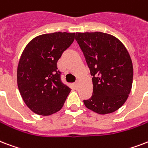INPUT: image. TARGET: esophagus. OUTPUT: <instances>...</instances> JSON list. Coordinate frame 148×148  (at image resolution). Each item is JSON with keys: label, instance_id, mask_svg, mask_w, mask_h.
Returning <instances> with one entry per match:
<instances>
[{"label": "esophagus", "instance_id": "34e87169", "mask_svg": "<svg viewBox=\"0 0 148 148\" xmlns=\"http://www.w3.org/2000/svg\"><path fill=\"white\" fill-rule=\"evenodd\" d=\"M74 86L75 88H78V82H77L76 83H74Z\"/></svg>", "mask_w": 148, "mask_h": 148}]
</instances>
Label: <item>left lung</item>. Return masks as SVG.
Returning <instances> with one entry per match:
<instances>
[{"instance_id": "obj_1", "label": "left lung", "mask_w": 148, "mask_h": 148, "mask_svg": "<svg viewBox=\"0 0 148 148\" xmlns=\"http://www.w3.org/2000/svg\"><path fill=\"white\" fill-rule=\"evenodd\" d=\"M93 84L84 106L101 115L116 111L126 102L133 84L134 68L127 48L116 37L101 32H76Z\"/></svg>"}]
</instances>
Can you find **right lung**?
<instances>
[{"label":"right lung","mask_w":148,"mask_h":148,"mask_svg":"<svg viewBox=\"0 0 148 148\" xmlns=\"http://www.w3.org/2000/svg\"><path fill=\"white\" fill-rule=\"evenodd\" d=\"M75 33L54 32L32 39L24 49L17 70V83L26 106L38 115L60 111L71 89L62 83L56 64L74 42Z\"/></svg>","instance_id":"obj_1"}]
</instances>
